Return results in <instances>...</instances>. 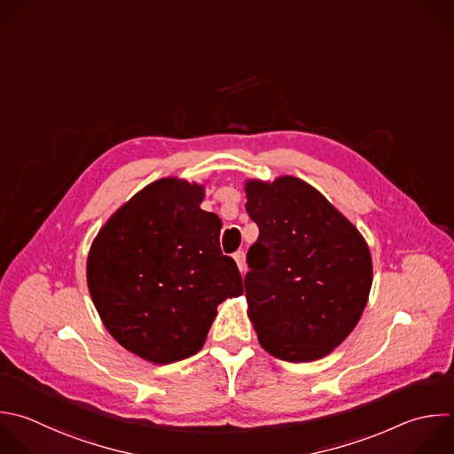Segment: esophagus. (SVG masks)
I'll return each mask as SVG.
<instances>
[{
    "label": "esophagus",
    "mask_w": 454,
    "mask_h": 454,
    "mask_svg": "<svg viewBox=\"0 0 454 454\" xmlns=\"http://www.w3.org/2000/svg\"><path fill=\"white\" fill-rule=\"evenodd\" d=\"M234 261H236V264H238V268H239V271L243 273L245 270H247V261H245V252L243 250H238L236 254H234Z\"/></svg>",
    "instance_id": "esophagus-1"
}]
</instances>
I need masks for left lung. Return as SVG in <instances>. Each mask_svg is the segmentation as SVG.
I'll return each mask as SVG.
<instances>
[{
    "label": "left lung",
    "mask_w": 454,
    "mask_h": 454,
    "mask_svg": "<svg viewBox=\"0 0 454 454\" xmlns=\"http://www.w3.org/2000/svg\"><path fill=\"white\" fill-rule=\"evenodd\" d=\"M245 192V207L259 227L245 277L257 339L280 360H317L351 333L365 309L372 284L369 247L298 177L250 179Z\"/></svg>",
    "instance_id": "obj_1"
}]
</instances>
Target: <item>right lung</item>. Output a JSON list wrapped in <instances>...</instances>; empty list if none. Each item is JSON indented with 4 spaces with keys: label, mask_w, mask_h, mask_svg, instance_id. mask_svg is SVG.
<instances>
[{
    "label": "right lung",
    "mask_w": 454,
    "mask_h": 454,
    "mask_svg": "<svg viewBox=\"0 0 454 454\" xmlns=\"http://www.w3.org/2000/svg\"><path fill=\"white\" fill-rule=\"evenodd\" d=\"M202 200L204 186L160 179L112 215L89 252V291L106 330L153 364L195 355L216 307L243 294L220 250L222 220Z\"/></svg>",
    "instance_id": "1"
}]
</instances>
